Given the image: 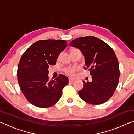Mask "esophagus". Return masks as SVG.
Instances as JSON below:
<instances>
[{
  "label": "esophagus",
  "instance_id": "obj_1",
  "mask_svg": "<svg viewBox=\"0 0 134 134\" xmlns=\"http://www.w3.org/2000/svg\"><path fill=\"white\" fill-rule=\"evenodd\" d=\"M69 80L70 82H74V81H75V79L72 78H69Z\"/></svg>",
  "mask_w": 134,
  "mask_h": 134
}]
</instances>
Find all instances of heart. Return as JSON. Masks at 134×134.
I'll use <instances>...</instances> for the list:
<instances>
[{"mask_svg":"<svg viewBox=\"0 0 134 134\" xmlns=\"http://www.w3.org/2000/svg\"><path fill=\"white\" fill-rule=\"evenodd\" d=\"M76 70H77L76 67H68V68H67V69H65L64 71L65 73L68 74V75L73 76L74 74V72H75V71H76Z\"/></svg>","mask_w":134,"mask_h":134,"instance_id":"1","label":"heart"}]
</instances>
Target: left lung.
Listing matches in <instances>:
<instances>
[{
  "instance_id": "obj_1",
  "label": "left lung",
  "mask_w": 134,
  "mask_h": 134,
  "mask_svg": "<svg viewBox=\"0 0 134 134\" xmlns=\"http://www.w3.org/2000/svg\"><path fill=\"white\" fill-rule=\"evenodd\" d=\"M70 46L80 49L85 59V70L89 69L92 81H83L79 91L80 98L88 103L100 105L109 99L118 84L119 69L114 51L102 40L93 36L72 40Z\"/></svg>"
}]
</instances>
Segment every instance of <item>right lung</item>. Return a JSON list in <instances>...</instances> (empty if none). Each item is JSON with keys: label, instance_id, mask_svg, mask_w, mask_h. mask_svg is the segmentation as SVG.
Returning a JSON list of instances; mask_svg holds the SVG:
<instances>
[{"label": "right lung", "instance_id": "obj_1", "mask_svg": "<svg viewBox=\"0 0 134 134\" xmlns=\"http://www.w3.org/2000/svg\"><path fill=\"white\" fill-rule=\"evenodd\" d=\"M67 45L65 40H40L22 55L18 67V81L25 97L35 106L45 108L54 105L69 83L67 77L63 74L55 80L48 79L49 65L56 64Z\"/></svg>", "mask_w": 134, "mask_h": 134}]
</instances>
